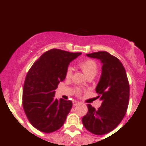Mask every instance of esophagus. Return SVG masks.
<instances>
[{
	"mask_svg": "<svg viewBox=\"0 0 146 146\" xmlns=\"http://www.w3.org/2000/svg\"><path fill=\"white\" fill-rule=\"evenodd\" d=\"M78 104H80V102H78V101H73V106H76L78 105Z\"/></svg>",
	"mask_w": 146,
	"mask_h": 146,
	"instance_id": "34e87169",
	"label": "esophagus"
}]
</instances>
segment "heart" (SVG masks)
Listing matches in <instances>:
<instances>
[{
    "label": "heart",
    "instance_id": "1",
    "mask_svg": "<svg viewBox=\"0 0 146 146\" xmlns=\"http://www.w3.org/2000/svg\"><path fill=\"white\" fill-rule=\"evenodd\" d=\"M78 66L87 78L90 76H94L97 73V64L96 61L92 59H87L80 61L78 63ZM72 73H73V71H72L71 68L68 67L66 71V78H70L72 76ZM74 93L77 96H80L82 93V89L80 87H76L74 89Z\"/></svg>",
    "mask_w": 146,
    "mask_h": 146
}]
</instances>
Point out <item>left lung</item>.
<instances>
[{"label":"left lung","mask_w":146,"mask_h":146,"mask_svg":"<svg viewBox=\"0 0 146 146\" xmlns=\"http://www.w3.org/2000/svg\"><path fill=\"white\" fill-rule=\"evenodd\" d=\"M102 62V75L96 87L101 106L95 109L87 104L88 112L82 117V124L96 135L109 133L117 127L126 113L129 100V83L122 62L105 51L87 54Z\"/></svg>","instance_id":"obj_1"}]
</instances>
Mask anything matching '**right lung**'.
Instances as JSON below:
<instances>
[{
    "label": "right lung",
    "instance_id": "obj_1",
    "mask_svg": "<svg viewBox=\"0 0 146 146\" xmlns=\"http://www.w3.org/2000/svg\"><path fill=\"white\" fill-rule=\"evenodd\" d=\"M81 54L52 49L29 70L23 88V108L30 123L39 131L51 133L64 125L73 104L55 99L54 90L65 79L69 63Z\"/></svg>",
    "mask_w": 146,
    "mask_h": 146
}]
</instances>
